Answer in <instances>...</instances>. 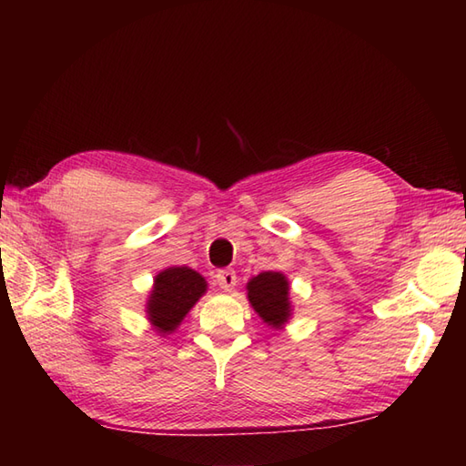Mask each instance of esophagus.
I'll return each mask as SVG.
<instances>
[{
  "instance_id": "esophagus-1",
  "label": "esophagus",
  "mask_w": 466,
  "mask_h": 466,
  "mask_svg": "<svg viewBox=\"0 0 466 466\" xmlns=\"http://www.w3.org/2000/svg\"><path fill=\"white\" fill-rule=\"evenodd\" d=\"M216 282L220 284V289H222L224 292H230V290H234L236 282H238V276H236V272L230 270V268H228V270H218Z\"/></svg>"
}]
</instances>
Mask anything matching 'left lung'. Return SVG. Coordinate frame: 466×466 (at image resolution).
<instances>
[{
  "instance_id": "left-lung-1",
  "label": "left lung",
  "mask_w": 466,
  "mask_h": 466,
  "mask_svg": "<svg viewBox=\"0 0 466 466\" xmlns=\"http://www.w3.org/2000/svg\"><path fill=\"white\" fill-rule=\"evenodd\" d=\"M248 302L254 312L260 316L270 329L282 330L292 319V300H290V282L282 272H260L252 276L246 284Z\"/></svg>"
}]
</instances>
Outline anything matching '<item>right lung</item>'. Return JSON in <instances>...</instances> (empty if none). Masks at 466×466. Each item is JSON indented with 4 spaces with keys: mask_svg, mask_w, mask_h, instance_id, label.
Instances as JSON below:
<instances>
[{
    "mask_svg": "<svg viewBox=\"0 0 466 466\" xmlns=\"http://www.w3.org/2000/svg\"><path fill=\"white\" fill-rule=\"evenodd\" d=\"M208 282L200 272L187 266H170L156 274L152 290L146 300V319L157 336L177 330L186 314L202 299Z\"/></svg>",
    "mask_w": 466,
    "mask_h": 466,
    "instance_id": "1",
    "label": "right lung"
}]
</instances>
